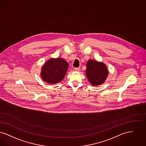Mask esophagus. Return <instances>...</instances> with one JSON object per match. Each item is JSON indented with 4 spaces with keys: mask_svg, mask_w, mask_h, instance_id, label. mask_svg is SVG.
<instances>
[{
    "mask_svg": "<svg viewBox=\"0 0 146 146\" xmlns=\"http://www.w3.org/2000/svg\"><path fill=\"white\" fill-rule=\"evenodd\" d=\"M80 70V68H75V71H79Z\"/></svg>",
    "mask_w": 146,
    "mask_h": 146,
    "instance_id": "obj_1",
    "label": "esophagus"
}]
</instances>
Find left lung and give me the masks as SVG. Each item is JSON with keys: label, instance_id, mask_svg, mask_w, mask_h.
Returning a JSON list of instances; mask_svg holds the SVG:
<instances>
[{"label": "left lung", "instance_id": "8db88e82", "mask_svg": "<svg viewBox=\"0 0 146 146\" xmlns=\"http://www.w3.org/2000/svg\"><path fill=\"white\" fill-rule=\"evenodd\" d=\"M86 66V76L92 85L98 86L105 82L108 74V68L105 64L90 59Z\"/></svg>", "mask_w": 146, "mask_h": 146}]
</instances>
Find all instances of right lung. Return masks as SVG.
<instances>
[{"label": "right lung", "mask_w": 146, "mask_h": 146, "mask_svg": "<svg viewBox=\"0 0 146 146\" xmlns=\"http://www.w3.org/2000/svg\"><path fill=\"white\" fill-rule=\"evenodd\" d=\"M69 64L63 58H51L42 66L41 76L44 82L56 84L62 81Z\"/></svg>", "instance_id": "1"}]
</instances>
